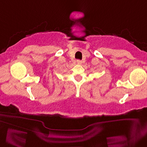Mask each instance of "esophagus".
Here are the masks:
<instances>
[{"label":"esophagus","instance_id":"34e87169","mask_svg":"<svg viewBox=\"0 0 147 147\" xmlns=\"http://www.w3.org/2000/svg\"><path fill=\"white\" fill-rule=\"evenodd\" d=\"M76 63H77V64H78V65L82 64V61H81L80 60H77L76 61Z\"/></svg>","mask_w":147,"mask_h":147}]
</instances>
